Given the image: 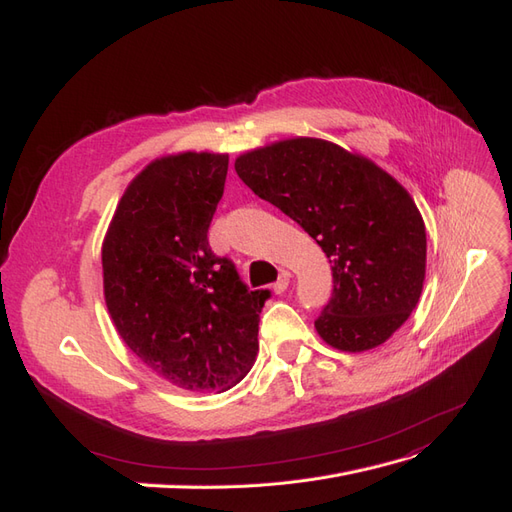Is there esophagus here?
I'll use <instances>...</instances> for the list:
<instances>
[{
  "label": "esophagus",
  "instance_id": "obj_1",
  "mask_svg": "<svg viewBox=\"0 0 512 512\" xmlns=\"http://www.w3.org/2000/svg\"><path fill=\"white\" fill-rule=\"evenodd\" d=\"M289 280H291V272H287V270H283L280 272V276H278V280L274 283V293H285V289L289 287Z\"/></svg>",
  "mask_w": 512,
  "mask_h": 512
}]
</instances>
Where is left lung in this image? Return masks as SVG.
<instances>
[{"instance_id": "8db88e82", "label": "left lung", "mask_w": 512, "mask_h": 512, "mask_svg": "<svg viewBox=\"0 0 512 512\" xmlns=\"http://www.w3.org/2000/svg\"><path fill=\"white\" fill-rule=\"evenodd\" d=\"M261 200L304 227L332 263L334 293L317 334L338 351L387 342L415 310L425 280V223L410 193L359 153L287 138L236 159Z\"/></svg>"}]
</instances>
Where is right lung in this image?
Returning a JSON list of instances; mask_svg holds the SVG:
<instances>
[{"label": "right lung", "instance_id": "right-lung-1", "mask_svg": "<svg viewBox=\"0 0 512 512\" xmlns=\"http://www.w3.org/2000/svg\"><path fill=\"white\" fill-rule=\"evenodd\" d=\"M229 155L159 157L131 180L102 244L104 298L140 361L187 391H227L259 351L268 289L249 291L208 246Z\"/></svg>", "mask_w": 512, "mask_h": 512}]
</instances>
